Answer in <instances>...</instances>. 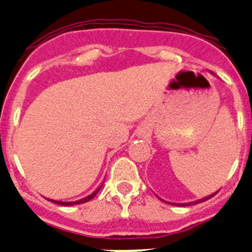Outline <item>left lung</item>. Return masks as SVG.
I'll return each instance as SVG.
<instances>
[{"instance_id": "obj_1", "label": "left lung", "mask_w": 252, "mask_h": 252, "mask_svg": "<svg viewBox=\"0 0 252 252\" xmlns=\"http://www.w3.org/2000/svg\"><path fill=\"white\" fill-rule=\"evenodd\" d=\"M216 193H217V192H215V193L210 194V196L203 197V198H201V199H197V201H193V202H188V203H171V205H177V206H191V205H196V203H201V202H203V201H207V199H210L211 197H214Z\"/></svg>"}]
</instances>
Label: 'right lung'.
<instances>
[{"mask_svg":"<svg viewBox=\"0 0 252 252\" xmlns=\"http://www.w3.org/2000/svg\"><path fill=\"white\" fill-rule=\"evenodd\" d=\"M101 186H103V185H101ZM101 186H100V187L98 188V189H95V191L93 192L92 194H89V196L84 197V198H81V199H78V201H72V202H65V201H56V199H50V198H47V199H49V201H51V202L58 203V205H61V206H74V205H80V203L88 202V201H90V199H92V198H94L95 194L98 193L99 189H100V188H101Z\"/></svg>","mask_w":252,"mask_h":252,"instance_id":"right-lung-1","label":"right lung"}]
</instances>
